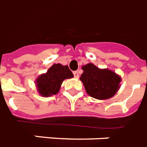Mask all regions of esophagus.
<instances>
[{"mask_svg":"<svg viewBox=\"0 0 147 147\" xmlns=\"http://www.w3.org/2000/svg\"><path fill=\"white\" fill-rule=\"evenodd\" d=\"M74 77L75 78H79V73H78V71H74Z\"/></svg>","mask_w":147,"mask_h":147,"instance_id":"1","label":"esophagus"}]
</instances>
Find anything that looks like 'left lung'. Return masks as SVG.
Masks as SVG:
<instances>
[{
	"mask_svg": "<svg viewBox=\"0 0 147 147\" xmlns=\"http://www.w3.org/2000/svg\"><path fill=\"white\" fill-rule=\"evenodd\" d=\"M83 73L80 80L91 97L97 99L111 98L118 92L121 80L120 76L109 69H99L93 64L82 67Z\"/></svg>",
	"mask_w": 147,
	"mask_h": 147,
	"instance_id": "1",
	"label": "left lung"
}]
</instances>
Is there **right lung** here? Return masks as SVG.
<instances>
[{
    "label": "right lung",
    "mask_w": 147,
    "mask_h": 147,
    "mask_svg": "<svg viewBox=\"0 0 147 147\" xmlns=\"http://www.w3.org/2000/svg\"><path fill=\"white\" fill-rule=\"evenodd\" d=\"M73 77L74 74L67 65L63 66L61 64H55L49 68L47 73L40 75L36 79L37 90L44 97L56 95L59 92L63 81Z\"/></svg>",
    "instance_id": "obj_1"
}]
</instances>
